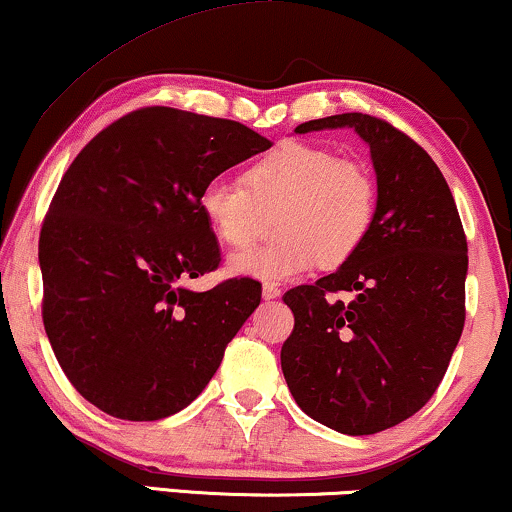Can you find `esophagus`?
I'll list each match as a JSON object with an SVG mask.
<instances>
[{
  "instance_id": "1",
  "label": "esophagus",
  "mask_w": 512,
  "mask_h": 512,
  "mask_svg": "<svg viewBox=\"0 0 512 512\" xmlns=\"http://www.w3.org/2000/svg\"><path fill=\"white\" fill-rule=\"evenodd\" d=\"M280 294H282V292H280V289H277L275 285H266V287H263V299H266V301H275Z\"/></svg>"
}]
</instances>
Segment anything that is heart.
<instances>
[{"label":"heart","mask_w":512,"mask_h":512,"mask_svg":"<svg viewBox=\"0 0 512 512\" xmlns=\"http://www.w3.org/2000/svg\"><path fill=\"white\" fill-rule=\"evenodd\" d=\"M246 187L211 178L199 189L197 206L206 225L230 249L258 237L263 213H277L275 244L230 256L232 275L266 285L294 280L318 266L351 261L372 235L377 185L363 163L337 159L330 149L306 142L280 144L251 163Z\"/></svg>","instance_id":"b5f03b06"}]
</instances>
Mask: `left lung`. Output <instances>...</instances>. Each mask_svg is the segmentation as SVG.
<instances>
[{
  "label": "left lung",
  "mask_w": 512,
  "mask_h": 512,
  "mask_svg": "<svg viewBox=\"0 0 512 512\" xmlns=\"http://www.w3.org/2000/svg\"><path fill=\"white\" fill-rule=\"evenodd\" d=\"M353 128L370 147L377 220L351 261L289 289L294 330L282 372L306 415L351 437L399 425L425 406L465 323L468 242L437 163L394 125L339 113L294 132ZM351 291V302L333 294Z\"/></svg>",
  "instance_id": "left-lung-1"
}]
</instances>
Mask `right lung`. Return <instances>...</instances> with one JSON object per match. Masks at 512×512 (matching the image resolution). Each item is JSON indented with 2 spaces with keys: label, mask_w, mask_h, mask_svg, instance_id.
Here are the masks:
<instances>
[{
  "label": "right lung",
  "mask_w": 512,
  "mask_h": 512,
  "mask_svg": "<svg viewBox=\"0 0 512 512\" xmlns=\"http://www.w3.org/2000/svg\"><path fill=\"white\" fill-rule=\"evenodd\" d=\"M273 147L246 125L168 106L118 118L75 156L40 232L42 320L80 396L121 420H161L216 375L261 304L249 277L192 292L220 263L199 189Z\"/></svg>",
  "instance_id": "obj_1"
}]
</instances>
